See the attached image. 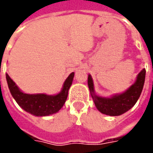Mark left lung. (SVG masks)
<instances>
[{"label":"left lung","mask_w":153,"mask_h":153,"mask_svg":"<svg viewBox=\"0 0 153 153\" xmlns=\"http://www.w3.org/2000/svg\"><path fill=\"white\" fill-rule=\"evenodd\" d=\"M146 75V70L143 69L138 74L136 81L125 92L120 94H115L111 97L97 96L94 91V85L92 76L88 74V85L91 96L95 103L97 109L100 112L111 116H117L124 114L134 106L141 95Z\"/></svg>","instance_id":"obj_1"}]
</instances>
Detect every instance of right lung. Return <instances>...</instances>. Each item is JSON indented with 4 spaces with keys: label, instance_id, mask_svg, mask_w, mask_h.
Listing matches in <instances>:
<instances>
[{
    "label": "right lung",
    "instance_id": "add662e5",
    "mask_svg": "<svg viewBox=\"0 0 153 153\" xmlns=\"http://www.w3.org/2000/svg\"><path fill=\"white\" fill-rule=\"evenodd\" d=\"M5 75L10 92L22 109L36 116H47L58 112L62 108L67 99L68 92L73 82L74 73L72 72L68 76L64 83L61 91L56 95H47L44 93L28 94L23 93L10 79L8 74Z\"/></svg>",
    "mask_w": 153,
    "mask_h": 153
}]
</instances>
